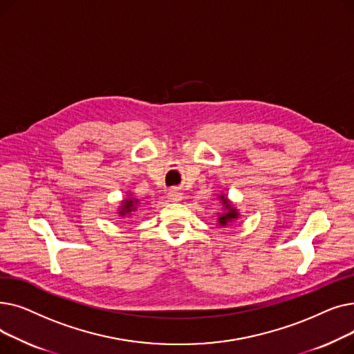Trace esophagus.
<instances>
[{"instance_id":"1","label":"esophagus","mask_w":354,"mask_h":354,"mask_svg":"<svg viewBox=\"0 0 354 354\" xmlns=\"http://www.w3.org/2000/svg\"><path fill=\"white\" fill-rule=\"evenodd\" d=\"M167 199H169L171 202H178L182 199V192L178 189H171L169 192H167Z\"/></svg>"}]
</instances>
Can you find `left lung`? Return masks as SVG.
I'll list each match as a JSON object with an SVG mask.
<instances>
[{
	"instance_id": "8db88e82",
	"label": "left lung",
	"mask_w": 354,
	"mask_h": 354,
	"mask_svg": "<svg viewBox=\"0 0 354 354\" xmlns=\"http://www.w3.org/2000/svg\"><path fill=\"white\" fill-rule=\"evenodd\" d=\"M222 198V205H224V207H227V209H228V212L227 214H222L221 216H219V224L221 225H227L228 224V222L230 221H232V219H235L236 218V211L235 209H232L231 208V205H230V202H228V199H225L224 196H221Z\"/></svg>"
}]
</instances>
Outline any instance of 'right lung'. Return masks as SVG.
<instances>
[{"label":"right lung","instance_id":"obj_1","mask_svg":"<svg viewBox=\"0 0 354 354\" xmlns=\"http://www.w3.org/2000/svg\"><path fill=\"white\" fill-rule=\"evenodd\" d=\"M138 201H132V199H127V201H124L123 202V208H122V211H120V215H126V214H129V212H132L133 209H135V203H136Z\"/></svg>","mask_w":354,"mask_h":354}]
</instances>
